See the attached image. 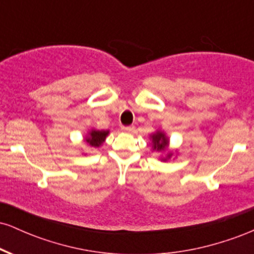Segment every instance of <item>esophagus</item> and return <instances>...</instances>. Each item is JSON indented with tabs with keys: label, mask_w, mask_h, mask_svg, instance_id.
<instances>
[{
	"label": "esophagus",
	"mask_w": 254,
	"mask_h": 254,
	"mask_svg": "<svg viewBox=\"0 0 254 254\" xmlns=\"http://www.w3.org/2000/svg\"><path fill=\"white\" fill-rule=\"evenodd\" d=\"M122 131H124V132H127V133H132L133 131H135V127H122Z\"/></svg>",
	"instance_id": "1"
}]
</instances>
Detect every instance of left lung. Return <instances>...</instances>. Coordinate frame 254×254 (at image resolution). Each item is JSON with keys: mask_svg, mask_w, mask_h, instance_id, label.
Masks as SVG:
<instances>
[{"mask_svg": "<svg viewBox=\"0 0 254 254\" xmlns=\"http://www.w3.org/2000/svg\"><path fill=\"white\" fill-rule=\"evenodd\" d=\"M149 139L151 142V150L159 153V160L162 162L170 161L171 159H176L178 156L177 150L170 149V137L166 135L164 130L157 129L149 135ZM176 155L174 156V154Z\"/></svg>", "mask_w": 254, "mask_h": 254, "instance_id": "1", "label": "left lung"}]
</instances>
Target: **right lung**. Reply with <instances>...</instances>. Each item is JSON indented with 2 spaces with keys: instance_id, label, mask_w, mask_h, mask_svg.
Returning a JSON list of instances; mask_svg holds the SVG:
<instances>
[{
  "instance_id": "add662e5",
  "label": "right lung",
  "mask_w": 254,
  "mask_h": 254,
  "mask_svg": "<svg viewBox=\"0 0 254 254\" xmlns=\"http://www.w3.org/2000/svg\"><path fill=\"white\" fill-rule=\"evenodd\" d=\"M109 133L110 130H98L95 127H92V129L87 131L83 141L86 142V144L89 148H99L104 144L105 139L109 136ZM83 155H86V154L83 153Z\"/></svg>"
}]
</instances>
